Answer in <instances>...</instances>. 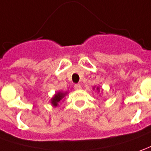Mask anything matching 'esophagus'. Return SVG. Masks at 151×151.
Segmentation results:
<instances>
[{
	"instance_id": "34e87169",
	"label": "esophagus",
	"mask_w": 151,
	"mask_h": 151,
	"mask_svg": "<svg viewBox=\"0 0 151 151\" xmlns=\"http://www.w3.org/2000/svg\"><path fill=\"white\" fill-rule=\"evenodd\" d=\"M74 89H76V90H77V89H81V86L79 85V84H76V85L74 86Z\"/></svg>"
}]
</instances>
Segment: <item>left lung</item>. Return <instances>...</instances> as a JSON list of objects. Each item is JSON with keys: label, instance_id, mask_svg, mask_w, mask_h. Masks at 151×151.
Wrapping results in <instances>:
<instances>
[{"label": "left lung", "instance_id": "obj_1", "mask_svg": "<svg viewBox=\"0 0 151 151\" xmlns=\"http://www.w3.org/2000/svg\"><path fill=\"white\" fill-rule=\"evenodd\" d=\"M97 90L99 92V87H97Z\"/></svg>", "mask_w": 151, "mask_h": 151}]
</instances>
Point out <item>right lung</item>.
<instances>
[{
  "instance_id": "obj_1",
  "label": "right lung",
  "mask_w": 151,
  "mask_h": 151,
  "mask_svg": "<svg viewBox=\"0 0 151 151\" xmlns=\"http://www.w3.org/2000/svg\"><path fill=\"white\" fill-rule=\"evenodd\" d=\"M67 93H63V92H58L54 95L51 99V104H52L53 107H57L59 104V103L62 101V99L65 97V94Z\"/></svg>"
}]
</instances>
